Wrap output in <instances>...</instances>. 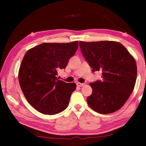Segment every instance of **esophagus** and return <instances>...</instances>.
Masks as SVG:
<instances>
[{
	"instance_id": "34e87169",
	"label": "esophagus",
	"mask_w": 146,
	"mask_h": 146,
	"mask_svg": "<svg viewBox=\"0 0 146 146\" xmlns=\"http://www.w3.org/2000/svg\"><path fill=\"white\" fill-rule=\"evenodd\" d=\"M77 84V86H80V87H82V86H84V83H80V82H78L76 84Z\"/></svg>"
}]
</instances>
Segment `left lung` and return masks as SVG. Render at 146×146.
<instances>
[{"label": "left lung", "mask_w": 146, "mask_h": 146, "mask_svg": "<svg viewBox=\"0 0 146 146\" xmlns=\"http://www.w3.org/2000/svg\"><path fill=\"white\" fill-rule=\"evenodd\" d=\"M80 47L93 71L102 72V81L89 84L93 92L87 98L88 106L100 114L119 110L136 82L135 58L123 45L115 41H80Z\"/></svg>", "instance_id": "1"}]
</instances>
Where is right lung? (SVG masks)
I'll list each match as a JSON object with an SVG mask.
<instances>
[{
  "label": "right lung",
  "instance_id": "obj_1",
  "mask_svg": "<svg viewBox=\"0 0 146 146\" xmlns=\"http://www.w3.org/2000/svg\"><path fill=\"white\" fill-rule=\"evenodd\" d=\"M78 41L68 43H42L25 53L18 72L21 90L27 102L44 115H56L67 108L75 83L57 78L76 52Z\"/></svg>",
  "mask_w": 146,
  "mask_h": 146
}]
</instances>
